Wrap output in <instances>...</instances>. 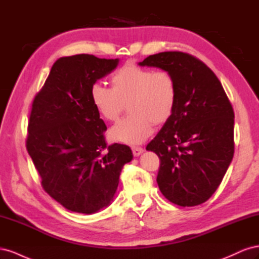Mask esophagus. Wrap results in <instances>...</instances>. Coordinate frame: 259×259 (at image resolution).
I'll return each mask as SVG.
<instances>
[{"label":"esophagus","instance_id":"esophagus-1","mask_svg":"<svg viewBox=\"0 0 259 259\" xmlns=\"http://www.w3.org/2000/svg\"><path fill=\"white\" fill-rule=\"evenodd\" d=\"M132 151H133V154H134V156H138L144 152V149L142 147H133Z\"/></svg>","mask_w":259,"mask_h":259}]
</instances>
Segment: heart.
I'll use <instances>...</instances> for the list:
<instances>
[{"mask_svg": "<svg viewBox=\"0 0 259 259\" xmlns=\"http://www.w3.org/2000/svg\"><path fill=\"white\" fill-rule=\"evenodd\" d=\"M111 88L94 83L91 99L99 115L115 122L127 105L130 114L115 124L110 137L116 142L136 145L152 134L154 124L166 123L175 111L177 85L167 70H153L125 64L111 75Z\"/></svg>", "mask_w": 259, "mask_h": 259, "instance_id": "obj_1", "label": "heart"}]
</instances>
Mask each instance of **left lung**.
I'll return each mask as SVG.
<instances>
[{
	"label": "left lung",
	"instance_id": "8db88e82",
	"mask_svg": "<svg viewBox=\"0 0 259 259\" xmlns=\"http://www.w3.org/2000/svg\"><path fill=\"white\" fill-rule=\"evenodd\" d=\"M173 74L177 103L147 150L160 159L156 183L169 202L195 206L216 191L234 153V112L215 73L192 55L163 52L139 62Z\"/></svg>",
	"mask_w": 259,
	"mask_h": 259
}]
</instances>
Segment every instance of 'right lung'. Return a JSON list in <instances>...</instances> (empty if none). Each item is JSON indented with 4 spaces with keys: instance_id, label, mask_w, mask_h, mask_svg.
Returning a JSON list of instances; mask_svg holds the SVG:
<instances>
[{
    "instance_id": "obj_1",
    "label": "right lung",
    "mask_w": 259,
    "mask_h": 259,
    "mask_svg": "<svg viewBox=\"0 0 259 259\" xmlns=\"http://www.w3.org/2000/svg\"><path fill=\"white\" fill-rule=\"evenodd\" d=\"M119 59L80 54L59 58L32 103L26 147L46 193L65 208L93 214L108 206L131 148L108 146L91 89Z\"/></svg>"
}]
</instances>
